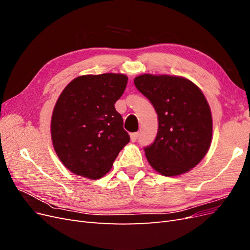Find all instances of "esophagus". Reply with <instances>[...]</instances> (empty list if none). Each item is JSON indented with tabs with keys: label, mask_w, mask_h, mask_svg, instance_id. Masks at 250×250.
Wrapping results in <instances>:
<instances>
[{
	"label": "esophagus",
	"mask_w": 250,
	"mask_h": 250,
	"mask_svg": "<svg viewBox=\"0 0 250 250\" xmlns=\"http://www.w3.org/2000/svg\"><path fill=\"white\" fill-rule=\"evenodd\" d=\"M139 135H140V133L139 132H133V133H131L130 134V139H131V141L132 142H135L138 140V138H139Z\"/></svg>",
	"instance_id": "34e87169"
}]
</instances>
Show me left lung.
<instances>
[{"mask_svg": "<svg viewBox=\"0 0 250 250\" xmlns=\"http://www.w3.org/2000/svg\"><path fill=\"white\" fill-rule=\"evenodd\" d=\"M134 84L158 116L154 142L145 147L150 166L165 176H176L197 166L209 149L213 121L200 88L184 77L144 74Z\"/></svg>", "mask_w": 250, "mask_h": 250, "instance_id": "1", "label": "left lung"}]
</instances>
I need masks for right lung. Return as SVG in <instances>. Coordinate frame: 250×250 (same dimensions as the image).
<instances>
[{"instance_id":"add662e5","label":"right lung","mask_w":250,"mask_h":250,"mask_svg":"<svg viewBox=\"0 0 250 250\" xmlns=\"http://www.w3.org/2000/svg\"><path fill=\"white\" fill-rule=\"evenodd\" d=\"M127 81L123 74L84 75L60 94L52 113L51 137L59 160L72 173L101 178L129 143L115 108Z\"/></svg>"}]
</instances>
